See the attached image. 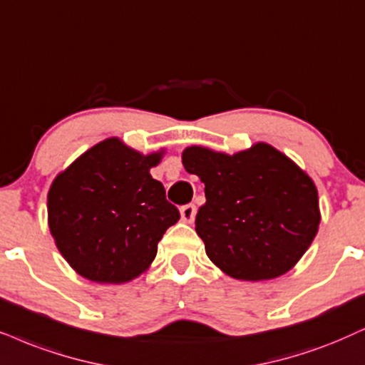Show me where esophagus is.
<instances>
[{
  "mask_svg": "<svg viewBox=\"0 0 365 365\" xmlns=\"http://www.w3.org/2000/svg\"><path fill=\"white\" fill-rule=\"evenodd\" d=\"M195 214H197V207L193 204H187V205H183L182 209H180V215H182L183 222H193V219H195Z\"/></svg>",
  "mask_w": 365,
  "mask_h": 365,
  "instance_id": "1",
  "label": "esophagus"
}]
</instances>
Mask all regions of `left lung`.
I'll use <instances>...</instances> for the list:
<instances>
[{
    "label": "left lung",
    "instance_id": "8db88e82",
    "mask_svg": "<svg viewBox=\"0 0 365 365\" xmlns=\"http://www.w3.org/2000/svg\"><path fill=\"white\" fill-rule=\"evenodd\" d=\"M183 167L205 183L195 230L205 252L230 278L273 279L307 252L320 209L313 180L266 143L236 155L188 146Z\"/></svg>",
    "mask_w": 365,
    "mask_h": 365
}]
</instances>
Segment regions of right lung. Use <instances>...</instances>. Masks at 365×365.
Listing matches in <instances>:
<instances>
[{
	"label": "right lung",
	"mask_w": 365,
	"mask_h": 365,
	"mask_svg": "<svg viewBox=\"0 0 365 365\" xmlns=\"http://www.w3.org/2000/svg\"><path fill=\"white\" fill-rule=\"evenodd\" d=\"M163 151L141 155L109 138L57 175L48 227L60 255L84 278L121 284L145 273L180 212L150 175Z\"/></svg>",
	"instance_id": "right-lung-1"
}]
</instances>
